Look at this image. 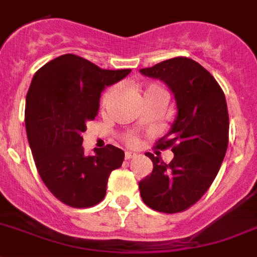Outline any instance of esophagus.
Returning a JSON list of instances; mask_svg holds the SVG:
<instances>
[{
  "mask_svg": "<svg viewBox=\"0 0 257 257\" xmlns=\"http://www.w3.org/2000/svg\"><path fill=\"white\" fill-rule=\"evenodd\" d=\"M133 158H136V154L132 153V151H125V159L129 160V159H133Z\"/></svg>",
  "mask_w": 257,
  "mask_h": 257,
  "instance_id": "1",
  "label": "esophagus"
}]
</instances>
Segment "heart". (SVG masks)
Returning a JSON list of instances; mask_svg holds the SVG:
<instances>
[{
  "mask_svg": "<svg viewBox=\"0 0 257 257\" xmlns=\"http://www.w3.org/2000/svg\"><path fill=\"white\" fill-rule=\"evenodd\" d=\"M113 91L115 89L110 88L108 90L106 91L103 94V98H102V104H107V102L110 101V98L112 97ZM136 91H137V94L142 98V101L147 99V98L153 97V95H158V94H164L162 90V88L158 85H154V84H150V85H140L136 88Z\"/></svg>",
  "mask_w": 257,
  "mask_h": 257,
  "instance_id": "heart-1",
  "label": "heart"
}]
</instances>
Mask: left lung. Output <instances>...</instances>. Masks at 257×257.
Segmentation results:
<instances>
[{
	"instance_id": "obj_1",
	"label": "left lung",
	"mask_w": 257,
	"mask_h": 257,
	"mask_svg": "<svg viewBox=\"0 0 257 257\" xmlns=\"http://www.w3.org/2000/svg\"><path fill=\"white\" fill-rule=\"evenodd\" d=\"M144 76L158 79L175 95L177 115L156 147H172L169 164L146 153L153 172L140 181L145 204L164 213L182 212L208 190L217 176L229 141V113L224 91L215 77L190 58H172Z\"/></svg>"
}]
</instances>
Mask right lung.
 Wrapping results in <instances>:
<instances>
[{
  "mask_svg": "<svg viewBox=\"0 0 257 257\" xmlns=\"http://www.w3.org/2000/svg\"><path fill=\"white\" fill-rule=\"evenodd\" d=\"M132 70H102L73 54L42 66L26 99L27 137L36 168L51 194L64 204L86 208L106 195L110 173L121 167L124 151L112 145L84 154L86 121L99 110V98Z\"/></svg>",
  "mask_w": 257,
  "mask_h": 257,
  "instance_id": "add662e5",
  "label": "right lung"
}]
</instances>
